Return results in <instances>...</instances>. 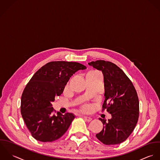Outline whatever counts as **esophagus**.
I'll list each match as a JSON object with an SVG mask.
<instances>
[{
  "label": "esophagus",
  "instance_id": "34e87169",
  "mask_svg": "<svg viewBox=\"0 0 160 160\" xmlns=\"http://www.w3.org/2000/svg\"><path fill=\"white\" fill-rule=\"evenodd\" d=\"M83 118H84V119H85L86 121H87V122H90V121L92 120V118H90V117L84 116V117H83Z\"/></svg>",
  "mask_w": 160,
  "mask_h": 160
}]
</instances>
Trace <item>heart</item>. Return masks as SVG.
Returning <instances> with one entry per match:
<instances>
[{"label":"heart","instance_id":"b5f03b06","mask_svg":"<svg viewBox=\"0 0 160 160\" xmlns=\"http://www.w3.org/2000/svg\"><path fill=\"white\" fill-rule=\"evenodd\" d=\"M88 108H89V107H88V106H85V107H84V109H85V110H87V109H88Z\"/></svg>","mask_w":160,"mask_h":160}]
</instances>
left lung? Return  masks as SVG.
Here are the masks:
<instances>
[{"label":"left lung","mask_w":160,"mask_h":160,"mask_svg":"<svg viewBox=\"0 0 160 160\" xmlns=\"http://www.w3.org/2000/svg\"><path fill=\"white\" fill-rule=\"evenodd\" d=\"M104 76L105 99L102 110L111 114L106 121L99 118L102 130L96 135L105 145H116L124 142L132 133L138 122L139 101L135 88L126 73L116 64L99 60L89 62Z\"/></svg>","instance_id":"left-lung-1"}]
</instances>
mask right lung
<instances>
[{"instance_id": "right-lung-1", "label": "right lung", "mask_w": 160, "mask_h": 160, "mask_svg": "<svg viewBox=\"0 0 160 160\" xmlns=\"http://www.w3.org/2000/svg\"><path fill=\"white\" fill-rule=\"evenodd\" d=\"M86 66L78 62L52 61L40 68L25 87L21 98V113L33 138L52 142L61 137L70 126L72 113L54 114L52 102L60 96L70 78Z\"/></svg>"}]
</instances>
